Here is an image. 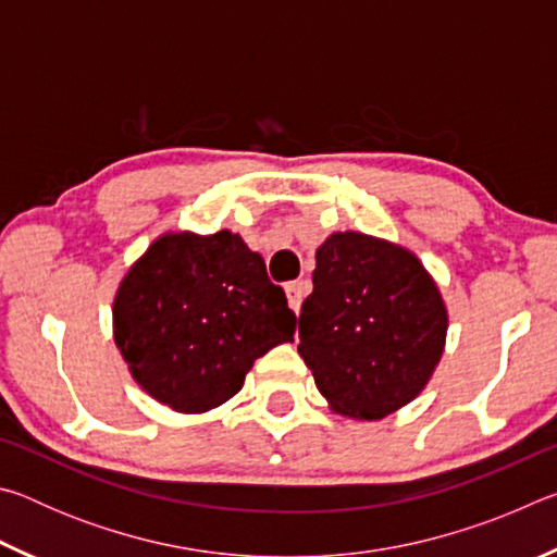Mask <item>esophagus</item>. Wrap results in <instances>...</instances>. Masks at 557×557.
Masks as SVG:
<instances>
[{"label":"esophagus","instance_id":"obj_1","mask_svg":"<svg viewBox=\"0 0 557 557\" xmlns=\"http://www.w3.org/2000/svg\"><path fill=\"white\" fill-rule=\"evenodd\" d=\"M285 292H287V301H289V307L295 309V312H299L301 299H305V297H307V292H309V282H307V280L287 282V285H285Z\"/></svg>","mask_w":557,"mask_h":557}]
</instances>
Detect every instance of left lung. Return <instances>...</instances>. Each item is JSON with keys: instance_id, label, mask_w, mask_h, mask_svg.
<instances>
[{"instance_id": "left-lung-1", "label": "left lung", "mask_w": 557, "mask_h": 557, "mask_svg": "<svg viewBox=\"0 0 557 557\" xmlns=\"http://www.w3.org/2000/svg\"><path fill=\"white\" fill-rule=\"evenodd\" d=\"M312 282L297 351L329 408L371 422L418 398L445 354L449 326L420 258L398 243L338 231L317 248Z\"/></svg>"}]
</instances>
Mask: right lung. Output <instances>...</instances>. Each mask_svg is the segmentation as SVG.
<instances>
[{"label":"right lung","mask_w":557,"mask_h":557,"mask_svg":"<svg viewBox=\"0 0 557 557\" xmlns=\"http://www.w3.org/2000/svg\"><path fill=\"white\" fill-rule=\"evenodd\" d=\"M297 317L238 233L166 231L127 268L112 338L129 375L182 414L219 408L256 358L292 342Z\"/></svg>","instance_id":"add662e5"}]
</instances>
